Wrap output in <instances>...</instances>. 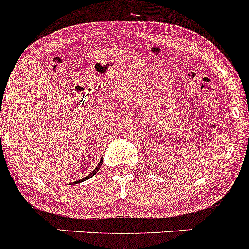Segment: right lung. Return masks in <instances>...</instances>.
Here are the masks:
<instances>
[{
	"label": "right lung",
	"instance_id": "right-lung-1",
	"mask_svg": "<svg viewBox=\"0 0 249 249\" xmlns=\"http://www.w3.org/2000/svg\"><path fill=\"white\" fill-rule=\"evenodd\" d=\"M102 160H103V158H102V160H100L99 164H98V165H97V168H95V169H94V170H93V171H92V173L89 175V176H86V177H85V178H83V179H79V181H76V182H74V183H80V182H83V181H86V179L91 178V177H92V176H94V175H95V174H97V173H98V171H99L100 166H102V164H103V162H102Z\"/></svg>",
	"mask_w": 249,
	"mask_h": 249
}]
</instances>
